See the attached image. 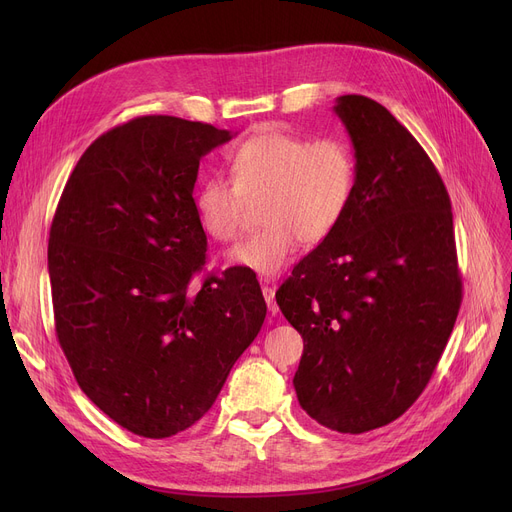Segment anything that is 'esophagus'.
I'll use <instances>...</instances> for the list:
<instances>
[{
	"mask_svg": "<svg viewBox=\"0 0 512 512\" xmlns=\"http://www.w3.org/2000/svg\"><path fill=\"white\" fill-rule=\"evenodd\" d=\"M263 297H265V303H267V309H270L272 315H276L280 309H278V303H276V290L272 286H263Z\"/></svg>",
	"mask_w": 512,
	"mask_h": 512,
	"instance_id": "34e87169",
	"label": "esophagus"
}]
</instances>
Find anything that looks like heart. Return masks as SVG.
I'll return each instance as SVG.
<instances>
[{
  "instance_id": "b5f03b06",
  "label": "heart",
  "mask_w": 512,
  "mask_h": 512,
  "mask_svg": "<svg viewBox=\"0 0 512 512\" xmlns=\"http://www.w3.org/2000/svg\"><path fill=\"white\" fill-rule=\"evenodd\" d=\"M234 182L211 176L201 182L195 209L201 228L215 240H234L245 205L261 203L263 230L228 253V261L274 278L303 245L334 234L353 203L357 161L342 139L311 141L278 126H265L240 143L232 159Z\"/></svg>"
}]
</instances>
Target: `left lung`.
Masks as SVG:
<instances>
[{"label":"left lung","mask_w":512,"mask_h":512,"mask_svg":"<svg viewBox=\"0 0 512 512\" xmlns=\"http://www.w3.org/2000/svg\"><path fill=\"white\" fill-rule=\"evenodd\" d=\"M357 161L340 226L294 265L276 301L305 348L294 390L340 434L388 425L419 398L459 315L446 186L413 134L384 105H334Z\"/></svg>","instance_id":"8db88e82"}]
</instances>
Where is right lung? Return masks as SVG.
<instances>
[{
    "label": "right lung",
    "instance_id": "right-lung-1",
    "mask_svg": "<svg viewBox=\"0 0 512 512\" xmlns=\"http://www.w3.org/2000/svg\"><path fill=\"white\" fill-rule=\"evenodd\" d=\"M230 139L203 122L134 118L83 153L53 215L47 267L62 351L80 390L143 438H170L211 409L267 313L247 267L191 288L207 251L199 161Z\"/></svg>",
    "mask_w": 512,
    "mask_h": 512
}]
</instances>
